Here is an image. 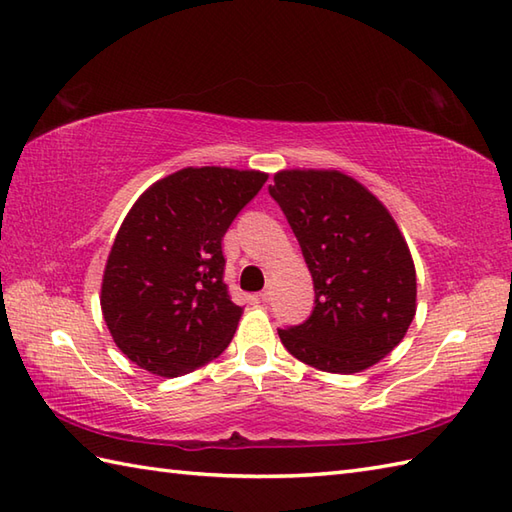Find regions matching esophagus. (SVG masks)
I'll return each mask as SVG.
<instances>
[{"label":"esophagus","instance_id":"esophagus-1","mask_svg":"<svg viewBox=\"0 0 512 512\" xmlns=\"http://www.w3.org/2000/svg\"><path fill=\"white\" fill-rule=\"evenodd\" d=\"M259 299H262V301H270V299H273V288L266 286L262 292H259Z\"/></svg>","mask_w":512,"mask_h":512}]
</instances>
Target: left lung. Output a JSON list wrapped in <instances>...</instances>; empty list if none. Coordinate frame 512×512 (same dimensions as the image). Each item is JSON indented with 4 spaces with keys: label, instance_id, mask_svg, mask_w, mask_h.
<instances>
[{
    "label": "left lung",
    "instance_id": "obj_1",
    "mask_svg": "<svg viewBox=\"0 0 512 512\" xmlns=\"http://www.w3.org/2000/svg\"><path fill=\"white\" fill-rule=\"evenodd\" d=\"M314 281V310L279 330L301 363L332 374L376 365L416 314V266L394 217L361 182L336 169H284L268 187Z\"/></svg>",
    "mask_w": 512,
    "mask_h": 512
}]
</instances>
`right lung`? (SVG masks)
Segmentation results:
<instances>
[{"label":"right lung","mask_w":512,"mask_h":512,"mask_svg":"<svg viewBox=\"0 0 512 512\" xmlns=\"http://www.w3.org/2000/svg\"><path fill=\"white\" fill-rule=\"evenodd\" d=\"M266 180L255 169L184 167L129 209L107 255L101 310L140 369L182 376L231 343L244 308L228 297L222 237Z\"/></svg>","instance_id":"obj_1"}]
</instances>
